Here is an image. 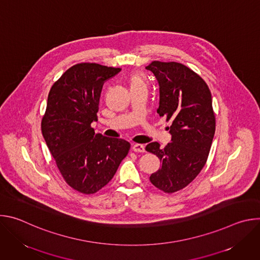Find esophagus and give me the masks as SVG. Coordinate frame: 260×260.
<instances>
[{"label": "esophagus", "mask_w": 260, "mask_h": 260, "mask_svg": "<svg viewBox=\"0 0 260 260\" xmlns=\"http://www.w3.org/2000/svg\"><path fill=\"white\" fill-rule=\"evenodd\" d=\"M132 149L135 151V152H145V146L142 145V144H134Z\"/></svg>", "instance_id": "esophagus-1"}]
</instances>
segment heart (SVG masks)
<instances>
[{"label":"heart","mask_w":260,"mask_h":260,"mask_svg":"<svg viewBox=\"0 0 260 260\" xmlns=\"http://www.w3.org/2000/svg\"><path fill=\"white\" fill-rule=\"evenodd\" d=\"M129 84H131V86L145 85V82H144V79H143V77L141 75H138V74H136V75H133L129 78Z\"/></svg>","instance_id":"b5f03b06"}]
</instances>
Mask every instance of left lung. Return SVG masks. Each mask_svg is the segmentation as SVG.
<instances>
[{
  "instance_id": "obj_1",
  "label": "left lung",
  "mask_w": 260,
  "mask_h": 260,
  "mask_svg": "<svg viewBox=\"0 0 260 260\" xmlns=\"http://www.w3.org/2000/svg\"><path fill=\"white\" fill-rule=\"evenodd\" d=\"M146 69L159 84L157 113L172 121L168 127L171 143L160 148L152 142L145 148L161 162L150 182L164 192L173 193L186 187L207 162L216 127L212 95L204 79L180 62L154 60Z\"/></svg>"
}]
</instances>
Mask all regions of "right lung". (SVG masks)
<instances>
[{
	"instance_id": "add662e5",
	"label": "right lung",
	"mask_w": 260,
	"mask_h": 260,
	"mask_svg": "<svg viewBox=\"0 0 260 260\" xmlns=\"http://www.w3.org/2000/svg\"><path fill=\"white\" fill-rule=\"evenodd\" d=\"M121 71L94 62L68 69L50 88L41 129L56 166L72 188L92 194L115 175L131 144L95 134L103 84Z\"/></svg>"
}]
</instances>
